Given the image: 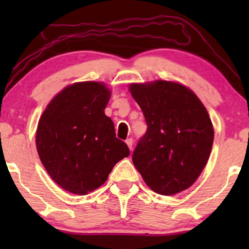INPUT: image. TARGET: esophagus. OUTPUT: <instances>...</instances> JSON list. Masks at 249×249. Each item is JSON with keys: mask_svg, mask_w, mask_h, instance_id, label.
<instances>
[{"mask_svg": "<svg viewBox=\"0 0 249 249\" xmlns=\"http://www.w3.org/2000/svg\"><path fill=\"white\" fill-rule=\"evenodd\" d=\"M125 144L128 145V147L130 151H132V145H134V139L132 138H128L127 141H125Z\"/></svg>", "mask_w": 249, "mask_h": 249, "instance_id": "1", "label": "esophagus"}]
</instances>
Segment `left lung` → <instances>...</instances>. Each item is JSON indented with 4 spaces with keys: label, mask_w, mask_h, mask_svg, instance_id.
<instances>
[{
    "label": "left lung",
    "mask_w": 249,
    "mask_h": 249,
    "mask_svg": "<svg viewBox=\"0 0 249 249\" xmlns=\"http://www.w3.org/2000/svg\"><path fill=\"white\" fill-rule=\"evenodd\" d=\"M129 90L147 124L132 154L136 169L160 195L189 188L205 168L213 145L205 107L193 90L173 81L131 84Z\"/></svg>",
    "instance_id": "8db88e82"
}]
</instances>
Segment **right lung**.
Returning a JSON list of instances; mask_svg holds the SVG:
<instances>
[{
    "label": "right lung",
    "instance_id": "add662e5",
    "mask_svg": "<svg viewBox=\"0 0 249 249\" xmlns=\"http://www.w3.org/2000/svg\"><path fill=\"white\" fill-rule=\"evenodd\" d=\"M110 96L103 83L72 84L50 102L39 119V159L51 178L67 192H93L130 153L115 137L113 121L104 113Z\"/></svg>",
    "mask_w": 249,
    "mask_h": 249
}]
</instances>
